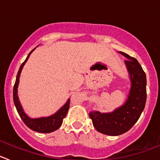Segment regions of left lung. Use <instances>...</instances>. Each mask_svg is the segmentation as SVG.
<instances>
[{"label":"left lung","mask_w":160,"mask_h":160,"mask_svg":"<svg viewBox=\"0 0 160 160\" xmlns=\"http://www.w3.org/2000/svg\"><path fill=\"white\" fill-rule=\"evenodd\" d=\"M118 53L128 58L124 61L131 82L128 98L122 106L111 112L90 113L94 128L111 136L122 135L135 125L143 111L147 99V78L142 66L134 58L123 52Z\"/></svg>","instance_id":"obj_1"}]
</instances>
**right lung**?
<instances>
[{
    "label": "right lung",
    "instance_id": "right-lung-1",
    "mask_svg": "<svg viewBox=\"0 0 160 160\" xmlns=\"http://www.w3.org/2000/svg\"><path fill=\"white\" fill-rule=\"evenodd\" d=\"M34 49H32V51L29 53L25 62L22 63V66H20V69L18 70V74H17L16 82H15L13 87V102L20 117L22 118L23 122H25V124L27 126L28 128H30L32 131H37V132L51 133L58 129L62 126V124L63 118L66 116V114H67L69 107H70V98L67 100V102L59 109L57 112H55L54 114H51L49 116L40 117V118H30L25 112L22 104L20 102L19 98H18V85H19L20 75H21V73H22V70L23 69L24 66H25L27 60L29 59V56H30V54Z\"/></svg>",
    "mask_w": 160,
    "mask_h": 160
}]
</instances>
